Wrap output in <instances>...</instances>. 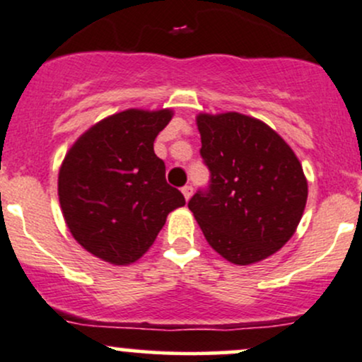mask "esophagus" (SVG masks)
I'll return each mask as SVG.
<instances>
[{"label": "esophagus", "mask_w": 362, "mask_h": 362, "mask_svg": "<svg viewBox=\"0 0 362 362\" xmlns=\"http://www.w3.org/2000/svg\"><path fill=\"white\" fill-rule=\"evenodd\" d=\"M181 192H182V194H185V200L188 202L189 198H192V194H193V186H189V185L182 186V188H181Z\"/></svg>", "instance_id": "obj_1"}]
</instances>
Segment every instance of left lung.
<instances>
[{"label": "left lung", "mask_w": 362, "mask_h": 362, "mask_svg": "<svg viewBox=\"0 0 362 362\" xmlns=\"http://www.w3.org/2000/svg\"><path fill=\"white\" fill-rule=\"evenodd\" d=\"M197 124L210 181L188 206L203 235L235 265L269 258L289 241L303 217L308 181L301 162L255 117L198 115Z\"/></svg>", "instance_id": "1"}]
</instances>
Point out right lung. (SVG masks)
<instances>
[{
  "instance_id": "add662e5",
  "label": "right lung",
  "mask_w": 362,
  "mask_h": 362,
  "mask_svg": "<svg viewBox=\"0 0 362 362\" xmlns=\"http://www.w3.org/2000/svg\"><path fill=\"white\" fill-rule=\"evenodd\" d=\"M170 109H128L93 124L68 150L58 177L59 205L73 238L115 265L136 262L169 212L185 205L153 152Z\"/></svg>"
}]
</instances>
